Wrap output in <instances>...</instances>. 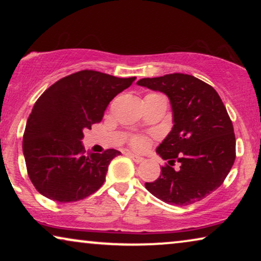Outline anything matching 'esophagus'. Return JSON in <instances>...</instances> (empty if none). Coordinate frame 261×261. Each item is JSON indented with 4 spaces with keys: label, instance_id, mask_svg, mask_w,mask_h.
I'll return each instance as SVG.
<instances>
[{
    "label": "esophagus",
    "instance_id": "obj_1",
    "mask_svg": "<svg viewBox=\"0 0 261 261\" xmlns=\"http://www.w3.org/2000/svg\"><path fill=\"white\" fill-rule=\"evenodd\" d=\"M128 156H129V158H130L132 160H133V162L137 163V164L144 162V158H142V156L134 154V153H130V152H129V153H128Z\"/></svg>",
    "mask_w": 261,
    "mask_h": 261
}]
</instances>
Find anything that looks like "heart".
Returning <instances> with one entry per match:
<instances>
[{"label":"heart","instance_id":"1","mask_svg":"<svg viewBox=\"0 0 261 261\" xmlns=\"http://www.w3.org/2000/svg\"><path fill=\"white\" fill-rule=\"evenodd\" d=\"M156 95H160V94L152 92V94H148L147 96H156ZM146 142H147V139H146V137H144V135H134V137L130 139V145L133 146L134 148H138V149L144 147Z\"/></svg>","mask_w":261,"mask_h":261}]
</instances>
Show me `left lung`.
I'll use <instances>...</instances> for the list:
<instances>
[{"mask_svg": "<svg viewBox=\"0 0 261 261\" xmlns=\"http://www.w3.org/2000/svg\"><path fill=\"white\" fill-rule=\"evenodd\" d=\"M138 84L167 95L174 123L156 148L169 164L162 166L158 179L145 183L146 189L169 204L201 201L223 183L237 156L233 123L222 99L212 85L191 74L142 78ZM174 162L179 169H173Z\"/></svg>", "mask_w": 261, "mask_h": 261, "instance_id": "1", "label": "left lung"}]
</instances>
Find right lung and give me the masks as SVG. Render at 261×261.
Returning <instances> with one entry per match:
<instances>
[{
	"instance_id": "right-lung-1",
	"label": "right lung",
	"mask_w": 261,
	"mask_h": 261,
	"mask_svg": "<svg viewBox=\"0 0 261 261\" xmlns=\"http://www.w3.org/2000/svg\"><path fill=\"white\" fill-rule=\"evenodd\" d=\"M134 81L82 70L42 92L22 141L28 177L41 195L60 203L77 202L102 187L108 165L120 152L87 153L83 130L101 122L109 102Z\"/></svg>"
}]
</instances>
